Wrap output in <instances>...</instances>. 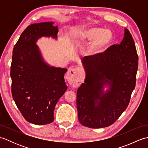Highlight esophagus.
<instances>
[{
	"mask_svg": "<svg viewBox=\"0 0 148 148\" xmlns=\"http://www.w3.org/2000/svg\"><path fill=\"white\" fill-rule=\"evenodd\" d=\"M81 69L79 67L69 69L67 74V79L72 87L76 88L79 86V82L81 79Z\"/></svg>",
	"mask_w": 148,
	"mask_h": 148,
	"instance_id": "esophagus-1",
	"label": "esophagus"
}]
</instances>
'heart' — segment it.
<instances>
[{"label":"heart","instance_id":"1","mask_svg":"<svg viewBox=\"0 0 148 148\" xmlns=\"http://www.w3.org/2000/svg\"><path fill=\"white\" fill-rule=\"evenodd\" d=\"M112 39L111 31L101 28H92L84 30L76 38L77 42L92 41L87 48L88 53L91 55L102 52L111 42Z\"/></svg>","mask_w":148,"mask_h":148}]
</instances>
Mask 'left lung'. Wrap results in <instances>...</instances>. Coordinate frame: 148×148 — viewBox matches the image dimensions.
<instances>
[{
    "instance_id": "obj_1",
    "label": "left lung",
    "mask_w": 148,
    "mask_h": 148,
    "mask_svg": "<svg viewBox=\"0 0 148 148\" xmlns=\"http://www.w3.org/2000/svg\"><path fill=\"white\" fill-rule=\"evenodd\" d=\"M82 62L86 77L77 91L78 119L86 127H109L126 110L136 86L138 55L129 30L125 29L119 45L84 56Z\"/></svg>"
}]
</instances>
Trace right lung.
Returning a JSON list of instances; mask_svg holds the SVG:
<instances>
[{"label":"right lung","mask_w":148,"mask_h":148,"mask_svg":"<svg viewBox=\"0 0 148 148\" xmlns=\"http://www.w3.org/2000/svg\"><path fill=\"white\" fill-rule=\"evenodd\" d=\"M53 23L42 22L27 27L12 51V98L24 118L35 125L53 121L55 106L67 89L64 80L67 69L47 64L36 45L41 37L57 38L58 27Z\"/></svg>","instance_id":"1"}]
</instances>
